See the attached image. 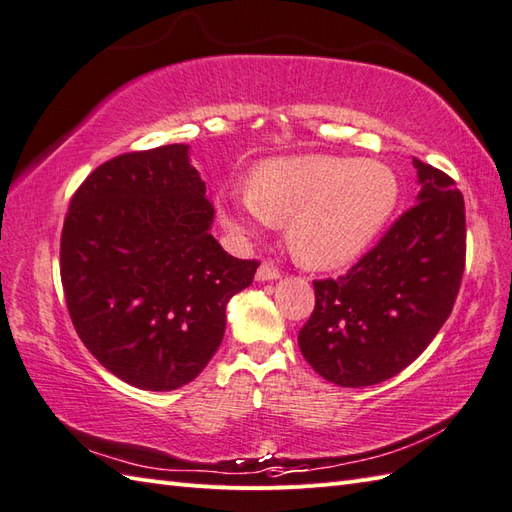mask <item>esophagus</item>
<instances>
[{"instance_id":"34e87169","label":"esophagus","mask_w":512,"mask_h":512,"mask_svg":"<svg viewBox=\"0 0 512 512\" xmlns=\"http://www.w3.org/2000/svg\"><path fill=\"white\" fill-rule=\"evenodd\" d=\"M279 277H281V272L275 266H270V264H261L257 268V275H255L257 281H277Z\"/></svg>"}]
</instances>
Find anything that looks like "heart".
I'll use <instances>...</instances> for the list:
<instances>
[{"label":"heart","instance_id":"1","mask_svg":"<svg viewBox=\"0 0 512 512\" xmlns=\"http://www.w3.org/2000/svg\"><path fill=\"white\" fill-rule=\"evenodd\" d=\"M399 202L388 165L336 154H299L259 163L248 189H227L218 213L235 240L285 222L292 255L310 268L358 259L386 227Z\"/></svg>","mask_w":512,"mask_h":512}]
</instances>
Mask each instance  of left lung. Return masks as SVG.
I'll return each mask as SVG.
<instances>
[{
  "mask_svg": "<svg viewBox=\"0 0 512 512\" xmlns=\"http://www.w3.org/2000/svg\"><path fill=\"white\" fill-rule=\"evenodd\" d=\"M417 205L347 275L314 281L299 331L303 358L327 382L373 386L412 364L445 325L465 270V200L451 178L412 159Z\"/></svg>",
  "mask_w": 512,
  "mask_h": 512,
  "instance_id": "obj_1",
  "label": "left lung"
}]
</instances>
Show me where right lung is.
<instances>
[{"label":"right lung","instance_id":"1","mask_svg":"<svg viewBox=\"0 0 512 512\" xmlns=\"http://www.w3.org/2000/svg\"><path fill=\"white\" fill-rule=\"evenodd\" d=\"M205 192L189 146L172 144L102 163L71 198L61 235L71 323L135 388L196 379L220 347L231 296L253 283L257 261L211 235Z\"/></svg>","mask_w":512,"mask_h":512}]
</instances>
